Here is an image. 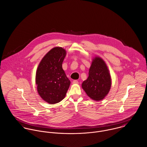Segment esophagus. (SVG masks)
<instances>
[{
  "label": "esophagus",
  "mask_w": 147,
  "mask_h": 147,
  "mask_svg": "<svg viewBox=\"0 0 147 147\" xmlns=\"http://www.w3.org/2000/svg\"><path fill=\"white\" fill-rule=\"evenodd\" d=\"M78 81L77 80H74L73 81V84H78Z\"/></svg>",
  "instance_id": "obj_1"
}]
</instances>
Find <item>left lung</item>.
Returning <instances> with one entry per match:
<instances>
[{
	"instance_id": "left-lung-1",
	"label": "left lung",
	"mask_w": 147,
	"mask_h": 147,
	"mask_svg": "<svg viewBox=\"0 0 147 147\" xmlns=\"http://www.w3.org/2000/svg\"><path fill=\"white\" fill-rule=\"evenodd\" d=\"M112 79L108 67L102 59L96 56L92 59L87 79L83 82L82 87L91 99L100 101L109 93Z\"/></svg>"
}]
</instances>
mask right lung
I'll use <instances>...</instances> for the list:
<instances>
[{
  "instance_id": "right-lung-1",
  "label": "right lung",
  "mask_w": 147,
  "mask_h": 147,
  "mask_svg": "<svg viewBox=\"0 0 147 147\" xmlns=\"http://www.w3.org/2000/svg\"><path fill=\"white\" fill-rule=\"evenodd\" d=\"M66 55L64 49L55 47L46 54L36 69L35 83L38 93L49 104L63 100L70 84L62 67Z\"/></svg>"
}]
</instances>
